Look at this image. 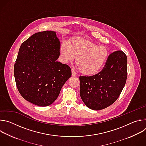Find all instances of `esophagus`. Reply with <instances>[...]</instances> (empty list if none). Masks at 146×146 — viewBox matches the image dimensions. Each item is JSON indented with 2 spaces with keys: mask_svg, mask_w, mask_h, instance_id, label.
<instances>
[{
  "mask_svg": "<svg viewBox=\"0 0 146 146\" xmlns=\"http://www.w3.org/2000/svg\"><path fill=\"white\" fill-rule=\"evenodd\" d=\"M72 74L73 76H77V73H76V72L74 70H72Z\"/></svg>",
  "mask_w": 146,
  "mask_h": 146,
  "instance_id": "34e87169",
  "label": "esophagus"
}]
</instances>
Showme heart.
I'll use <instances>...</instances> for the list:
<instances>
[{"mask_svg": "<svg viewBox=\"0 0 146 146\" xmlns=\"http://www.w3.org/2000/svg\"><path fill=\"white\" fill-rule=\"evenodd\" d=\"M62 58L65 62H72L76 58V64L81 73L91 75L98 72L105 64L108 50L81 37H75L69 45L63 43L60 47Z\"/></svg>", "mask_w": 146, "mask_h": 146, "instance_id": "heart-1", "label": "heart"}]
</instances>
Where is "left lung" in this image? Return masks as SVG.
<instances>
[{
    "label": "left lung",
    "mask_w": 146,
    "mask_h": 146,
    "mask_svg": "<svg viewBox=\"0 0 146 146\" xmlns=\"http://www.w3.org/2000/svg\"><path fill=\"white\" fill-rule=\"evenodd\" d=\"M127 78V57L123 51L109 55L102 71L91 76H80V94L94 110L105 109L119 96Z\"/></svg>",
    "instance_id": "8db88e82"
}]
</instances>
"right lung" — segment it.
<instances>
[{
  "label": "right lung",
  "mask_w": 146,
  "mask_h": 146,
  "mask_svg": "<svg viewBox=\"0 0 146 146\" xmlns=\"http://www.w3.org/2000/svg\"><path fill=\"white\" fill-rule=\"evenodd\" d=\"M60 41L56 32H37L21 46L14 67L16 86L27 101L38 106H49L72 76L70 68L56 60Z\"/></svg>",
  "instance_id": "1"
}]
</instances>
